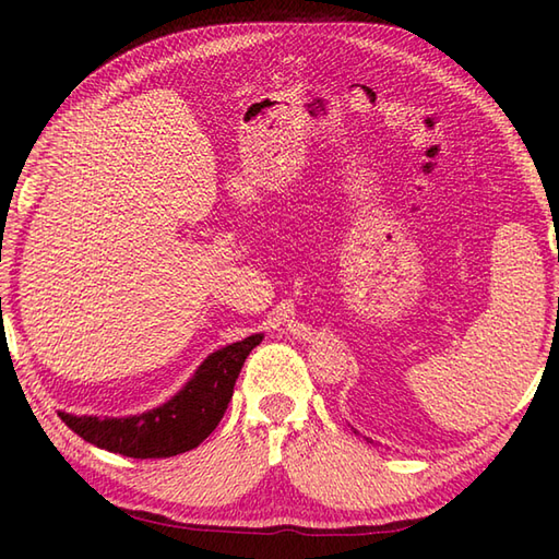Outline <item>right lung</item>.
Masks as SVG:
<instances>
[{
    "mask_svg": "<svg viewBox=\"0 0 559 559\" xmlns=\"http://www.w3.org/2000/svg\"><path fill=\"white\" fill-rule=\"evenodd\" d=\"M264 334L230 343L199 365L194 377L163 406L129 418L59 413L86 442L132 459H168L199 447L216 430L233 399L235 379Z\"/></svg>",
    "mask_w": 559,
    "mask_h": 559,
    "instance_id": "1",
    "label": "right lung"
}]
</instances>
